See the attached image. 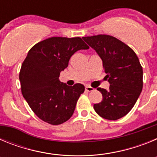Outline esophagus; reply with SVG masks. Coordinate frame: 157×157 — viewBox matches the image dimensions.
Instances as JSON below:
<instances>
[{"instance_id": "obj_1", "label": "esophagus", "mask_w": 157, "mask_h": 157, "mask_svg": "<svg viewBox=\"0 0 157 157\" xmlns=\"http://www.w3.org/2000/svg\"><path fill=\"white\" fill-rule=\"evenodd\" d=\"M86 90L87 92H92V91L94 90V89L93 88V87L90 86H86Z\"/></svg>"}]
</instances>
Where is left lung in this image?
Masks as SVG:
<instances>
[{"label": "left lung", "mask_w": 157, "mask_h": 157, "mask_svg": "<svg viewBox=\"0 0 157 157\" xmlns=\"http://www.w3.org/2000/svg\"><path fill=\"white\" fill-rule=\"evenodd\" d=\"M82 38L101 58L110 83L108 90L98 88L103 98L94 104V110L104 119L119 120L132 109L142 90L143 71L138 57L130 47L112 36L98 34Z\"/></svg>", "instance_id": "1"}]
</instances>
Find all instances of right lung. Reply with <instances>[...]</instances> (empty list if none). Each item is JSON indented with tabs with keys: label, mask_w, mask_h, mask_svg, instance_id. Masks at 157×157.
Masks as SVG:
<instances>
[{
	"label": "right lung",
	"mask_w": 157,
	"mask_h": 157,
	"mask_svg": "<svg viewBox=\"0 0 157 157\" xmlns=\"http://www.w3.org/2000/svg\"><path fill=\"white\" fill-rule=\"evenodd\" d=\"M89 48L79 37H52L29 50L19 72L22 94L34 114L45 123L59 125L74 113L85 87L80 83L67 86L59 77L75 52Z\"/></svg>",
	"instance_id": "add662e5"
}]
</instances>
